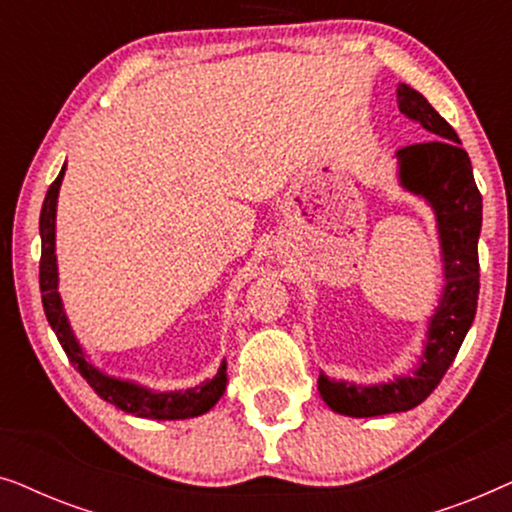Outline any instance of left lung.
<instances>
[{
	"mask_svg": "<svg viewBox=\"0 0 512 512\" xmlns=\"http://www.w3.org/2000/svg\"><path fill=\"white\" fill-rule=\"evenodd\" d=\"M396 93L401 114L429 132L426 142L396 151L398 181L436 214L445 284L438 307L426 324L424 349L412 375L394 377L382 384H356L319 375L321 398L333 412L347 417L391 415L426 401L452 366L478 307L482 195L475 186L471 158L461 149L452 125L422 93L405 83Z\"/></svg>",
	"mask_w": 512,
	"mask_h": 512,
	"instance_id": "8db88e82",
	"label": "left lung"
}]
</instances>
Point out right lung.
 Here are the masks:
<instances>
[{
    "label": "right lung",
    "instance_id": "add662e5",
    "mask_svg": "<svg viewBox=\"0 0 512 512\" xmlns=\"http://www.w3.org/2000/svg\"><path fill=\"white\" fill-rule=\"evenodd\" d=\"M62 177H65V165L48 188L44 207H41L39 216V235H41V263H39V286H41V303H44V312L48 324H51L53 333L58 335L62 349H65L67 359L72 366L79 370L95 394L104 398V401L116 405L123 412L144 419H188L205 415L219 403L228 384L226 375V361L221 363L219 370L212 380L195 384L191 389L179 391H153L139 382L121 380V377L102 373L95 368L90 359L83 352L81 342L69 326V319L62 307V298L58 293V258H55V212H58V193Z\"/></svg>",
    "mask_w": 512,
    "mask_h": 512
}]
</instances>
